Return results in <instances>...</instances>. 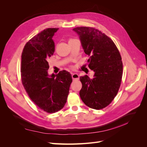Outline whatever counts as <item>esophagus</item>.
I'll return each instance as SVG.
<instances>
[{
	"instance_id": "esophagus-1",
	"label": "esophagus",
	"mask_w": 147,
	"mask_h": 147,
	"mask_svg": "<svg viewBox=\"0 0 147 147\" xmlns=\"http://www.w3.org/2000/svg\"><path fill=\"white\" fill-rule=\"evenodd\" d=\"M72 77L73 80H77L79 79V75L77 74L72 73Z\"/></svg>"
}]
</instances>
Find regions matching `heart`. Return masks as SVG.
Returning <instances> with one entry per match:
<instances>
[{
	"instance_id": "obj_1",
	"label": "heart",
	"mask_w": 147,
	"mask_h": 147,
	"mask_svg": "<svg viewBox=\"0 0 147 147\" xmlns=\"http://www.w3.org/2000/svg\"><path fill=\"white\" fill-rule=\"evenodd\" d=\"M74 40V39H72V38H70V39H69V42H70V41H71V40Z\"/></svg>"
}]
</instances>
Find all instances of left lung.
Listing matches in <instances>:
<instances>
[{"label":"left lung","mask_w":147,"mask_h":147,"mask_svg":"<svg viewBox=\"0 0 147 147\" xmlns=\"http://www.w3.org/2000/svg\"><path fill=\"white\" fill-rule=\"evenodd\" d=\"M79 35L84 53L90 56L88 67L95 72L94 78L80 77V91L82 101L96 110L108 106L117 96L123 75L121 56L113 40L94 28L77 27L73 29Z\"/></svg>","instance_id":"left-lung-1"}]
</instances>
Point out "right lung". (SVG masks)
Returning a JSON list of instances; mask_svg holds the SVG:
<instances>
[{
	"mask_svg": "<svg viewBox=\"0 0 147 147\" xmlns=\"http://www.w3.org/2000/svg\"><path fill=\"white\" fill-rule=\"evenodd\" d=\"M58 28H47L26 43L21 55L22 83L30 99L45 112L55 113L64 107L72 82L66 70L49 75L48 59L55 52L52 37Z\"/></svg>",
	"mask_w": 147,
	"mask_h": 147,
	"instance_id": "obj_1",
	"label": "right lung"
}]
</instances>
